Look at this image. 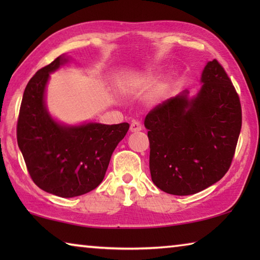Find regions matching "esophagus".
I'll return each mask as SVG.
<instances>
[{"label":"esophagus","mask_w":260,"mask_h":260,"mask_svg":"<svg viewBox=\"0 0 260 260\" xmlns=\"http://www.w3.org/2000/svg\"><path fill=\"white\" fill-rule=\"evenodd\" d=\"M129 129H131V132H133V133H136V132H140L141 129H142V125H141L140 121H133L131 124Z\"/></svg>","instance_id":"34e87169"}]
</instances>
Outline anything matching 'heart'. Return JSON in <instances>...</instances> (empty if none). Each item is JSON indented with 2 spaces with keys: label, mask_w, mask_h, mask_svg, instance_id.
Returning <instances> with one entry per match:
<instances>
[{
  "label": "heart",
  "mask_w": 260,
  "mask_h": 260,
  "mask_svg": "<svg viewBox=\"0 0 260 260\" xmlns=\"http://www.w3.org/2000/svg\"><path fill=\"white\" fill-rule=\"evenodd\" d=\"M152 80H153L152 77H144L142 79H140L138 81V85H148V83H150ZM165 89H166V83H161V85H159V87L157 88V95H161L165 91Z\"/></svg>",
  "instance_id": "b5f03b06"
}]
</instances>
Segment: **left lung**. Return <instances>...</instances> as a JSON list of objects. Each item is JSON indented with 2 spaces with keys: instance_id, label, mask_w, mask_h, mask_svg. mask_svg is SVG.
Wrapping results in <instances>:
<instances>
[{
  "instance_id": "8db88e82",
  "label": "left lung",
  "mask_w": 260,
  "mask_h": 260,
  "mask_svg": "<svg viewBox=\"0 0 260 260\" xmlns=\"http://www.w3.org/2000/svg\"><path fill=\"white\" fill-rule=\"evenodd\" d=\"M195 98L182 91L144 119L152 182L171 195H192L230 170L242 127L240 98L217 59L203 70Z\"/></svg>"
}]
</instances>
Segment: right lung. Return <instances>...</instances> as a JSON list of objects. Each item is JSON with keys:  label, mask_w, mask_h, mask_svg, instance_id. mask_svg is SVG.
Masks as SVG:
<instances>
[{"label": "right lung", "mask_w": 260, "mask_h": 260, "mask_svg": "<svg viewBox=\"0 0 260 260\" xmlns=\"http://www.w3.org/2000/svg\"><path fill=\"white\" fill-rule=\"evenodd\" d=\"M67 61V57H57L30 78L20 104L17 142L33 182L69 199L89 192L103 181L112 152L129 125L65 126L52 119L45 103L46 85L49 74Z\"/></svg>", "instance_id": "obj_1"}]
</instances>
